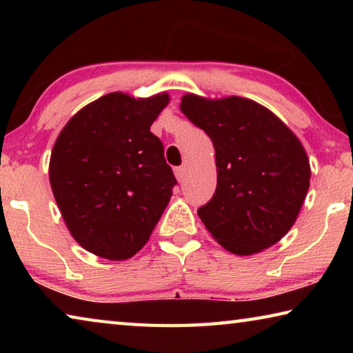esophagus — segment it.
I'll list each match as a JSON object with an SVG mask.
<instances>
[{
    "instance_id": "34e87169",
    "label": "esophagus",
    "mask_w": 353,
    "mask_h": 353,
    "mask_svg": "<svg viewBox=\"0 0 353 353\" xmlns=\"http://www.w3.org/2000/svg\"><path fill=\"white\" fill-rule=\"evenodd\" d=\"M174 176H176L179 182L185 181V168H183V166H177V168H174Z\"/></svg>"
}]
</instances>
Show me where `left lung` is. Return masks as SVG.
I'll return each instance as SVG.
<instances>
[{
	"mask_svg": "<svg viewBox=\"0 0 353 353\" xmlns=\"http://www.w3.org/2000/svg\"><path fill=\"white\" fill-rule=\"evenodd\" d=\"M181 110L210 137L218 183L198 208L225 250L254 255L282 240L310 188V162L294 132L252 99H210L187 93Z\"/></svg>",
	"mask_w": 353,
	"mask_h": 353,
	"instance_id": "8db88e82",
	"label": "left lung"
}]
</instances>
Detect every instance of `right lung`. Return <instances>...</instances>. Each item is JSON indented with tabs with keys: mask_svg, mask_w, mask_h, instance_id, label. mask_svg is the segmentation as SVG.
<instances>
[{
	"mask_svg": "<svg viewBox=\"0 0 353 353\" xmlns=\"http://www.w3.org/2000/svg\"><path fill=\"white\" fill-rule=\"evenodd\" d=\"M168 93L113 92L87 104L61 130L50 183L71 236L107 260H128L148 243L177 183L151 124Z\"/></svg>",
	"mask_w": 353,
	"mask_h": 353,
	"instance_id": "add662e5",
	"label": "right lung"
}]
</instances>
